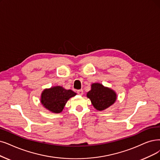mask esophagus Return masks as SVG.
Segmentation results:
<instances>
[{"label":"esophagus","instance_id":"1","mask_svg":"<svg viewBox=\"0 0 160 160\" xmlns=\"http://www.w3.org/2000/svg\"><path fill=\"white\" fill-rule=\"evenodd\" d=\"M78 94H79V95H82V94H83V91H82V89H81V90H78Z\"/></svg>","mask_w":160,"mask_h":160}]
</instances>
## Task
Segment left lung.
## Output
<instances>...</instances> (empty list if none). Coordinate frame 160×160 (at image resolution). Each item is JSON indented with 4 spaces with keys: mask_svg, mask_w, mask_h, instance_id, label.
<instances>
[{
    "mask_svg": "<svg viewBox=\"0 0 160 160\" xmlns=\"http://www.w3.org/2000/svg\"><path fill=\"white\" fill-rule=\"evenodd\" d=\"M87 97L91 100L94 108L98 111L109 108L117 99L116 92L98 82L91 85V90L87 92Z\"/></svg>",
    "mask_w": 160,
    "mask_h": 160,
    "instance_id": "left-lung-1",
    "label": "left lung"
}]
</instances>
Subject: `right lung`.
<instances>
[{
  "mask_svg": "<svg viewBox=\"0 0 160 160\" xmlns=\"http://www.w3.org/2000/svg\"><path fill=\"white\" fill-rule=\"evenodd\" d=\"M75 95L76 93L72 90L56 86L44 89L41 94V102L48 110L58 113L62 112L68 100Z\"/></svg>",
  "mask_w": 160,
  "mask_h": 160,
  "instance_id": "add662e5",
  "label": "right lung"
}]
</instances>
